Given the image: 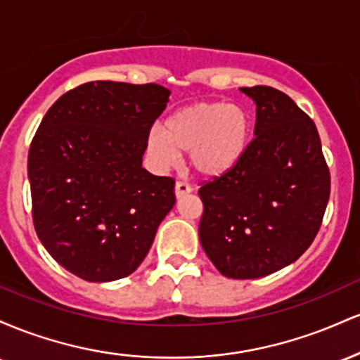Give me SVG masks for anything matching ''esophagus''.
I'll return each instance as SVG.
<instances>
[{
    "label": "esophagus",
    "instance_id": "1",
    "mask_svg": "<svg viewBox=\"0 0 360 360\" xmlns=\"http://www.w3.org/2000/svg\"><path fill=\"white\" fill-rule=\"evenodd\" d=\"M174 193H176L177 200H179V198H184L186 194L191 193V186H189L188 183H184V181H177L176 188H174Z\"/></svg>",
    "mask_w": 360,
    "mask_h": 360
}]
</instances>
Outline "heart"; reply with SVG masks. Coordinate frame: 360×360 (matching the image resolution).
<instances>
[{"label": "heart", "mask_w": 360, "mask_h": 360, "mask_svg": "<svg viewBox=\"0 0 360 360\" xmlns=\"http://www.w3.org/2000/svg\"><path fill=\"white\" fill-rule=\"evenodd\" d=\"M252 122L240 105L198 101L177 108L146 135L154 166L166 169L189 154V166L203 179H218L240 164L250 143Z\"/></svg>", "instance_id": "obj_1"}]
</instances>
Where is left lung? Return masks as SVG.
<instances>
[{"instance_id": "1", "label": "left lung", "mask_w": 360, "mask_h": 360, "mask_svg": "<svg viewBox=\"0 0 360 360\" xmlns=\"http://www.w3.org/2000/svg\"><path fill=\"white\" fill-rule=\"evenodd\" d=\"M255 103L254 140L229 174L201 186L200 242L232 279H255L295 262L315 240L330 172L313 120L288 94L240 88Z\"/></svg>"}]
</instances>
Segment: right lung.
<instances>
[{"label": "right lung", "instance_id": "obj_1", "mask_svg": "<svg viewBox=\"0 0 360 360\" xmlns=\"http://www.w3.org/2000/svg\"><path fill=\"white\" fill-rule=\"evenodd\" d=\"M169 94L159 84L86 82L53 103L32 140L35 232L77 278L130 276L176 203L174 179L142 167L146 135Z\"/></svg>", "mask_w": 360, "mask_h": 360}]
</instances>
